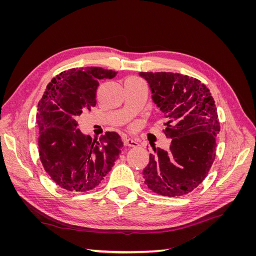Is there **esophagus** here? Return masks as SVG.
<instances>
[{
	"mask_svg": "<svg viewBox=\"0 0 256 256\" xmlns=\"http://www.w3.org/2000/svg\"><path fill=\"white\" fill-rule=\"evenodd\" d=\"M124 146L125 147H136V146H138V143L136 141H134V138H124Z\"/></svg>",
	"mask_w": 256,
	"mask_h": 256,
	"instance_id": "esophagus-1",
	"label": "esophagus"
}]
</instances>
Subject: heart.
Returning a JSON list of instances; mask_svg holds the SVG:
<instances>
[{"label":"heart","mask_w":256,"mask_h":256,"mask_svg":"<svg viewBox=\"0 0 256 256\" xmlns=\"http://www.w3.org/2000/svg\"><path fill=\"white\" fill-rule=\"evenodd\" d=\"M131 79H136V78H131Z\"/></svg>","instance_id":"obj_1"}]
</instances>
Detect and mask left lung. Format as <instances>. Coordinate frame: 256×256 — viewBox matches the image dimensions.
I'll use <instances>...</instances> for the list:
<instances>
[{"label": "left lung", "instance_id": "obj_1", "mask_svg": "<svg viewBox=\"0 0 256 256\" xmlns=\"http://www.w3.org/2000/svg\"><path fill=\"white\" fill-rule=\"evenodd\" d=\"M148 82L152 100L164 113L171 138L168 150L154 148L143 170L144 182L164 196L188 194L202 182L216 158L220 122L214 100L206 85L189 76L140 72Z\"/></svg>", "mask_w": 256, "mask_h": 256}]
</instances>
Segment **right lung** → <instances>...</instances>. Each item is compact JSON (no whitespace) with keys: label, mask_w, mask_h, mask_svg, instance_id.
Returning <instances> with one entry per match:
<instances>
[{"label":"right lung","mask_w":256,"mask_h":256,"mask_svg":"<svg viewBox=\"0 0 256 256\" xmlns=\"http://www.w3.org/2000/svg\"><path fill=\"white\" fill-rule=\"evenodd\" d=\"M116 74L102 67L68 69L51 80L38 104L40 158L51 180L67 191L96 188L118 158V134L106 131L97 141L76 129V118L96 106L99 81Z\"/></svg>","instance_id":"right-lung-1"}]
</instances>
